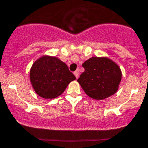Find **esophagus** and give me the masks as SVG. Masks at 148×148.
<instances>
[{
	"instance_id": "obj_1",
	"label": "esophagus",
	"mask_w": 148,
	"mask_h": 148,
	"mask_svg": "<svg viewBox=\"0 0 148 148\" xmlns=\"http://www.w3.org/2000/svg\"><path fill=\"white\" fill-rule=\"evenodd\" d=\"M74 75H75L76 78L78 79V77H79V71H78V70H77V71H74Z\"/></svg>"
}]
</instances>
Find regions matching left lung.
Instances as JSON below:
<instances>
[{
  "instance_id": "left-lung-1",
  "label": "left lung",
  "mask_w": 148,
  "mask_h": 148,
  "mask_svg": "<svg viewBox=\"0 0 148 148\" xmlns=\"http://www.w3.org/2000/svg\"><path fill=\"white\" fill-rule=\"evenodd\" d=\"M84 71L77 82L89 97L103 100L119 88L122 73L118 64L107 57H93L84 62Z\"/></svg>"
}]
</instances>
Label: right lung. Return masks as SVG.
Listing matches in <instances>:
<instances>
[{
    "label": "right lung",
    "instance_id": "obj_1",
    "mask_svg": "<svg viewBox=\"0 0 148 148\" xmlns=\"http://www.w3.org/2000/svg\"><path fill=\"white\" fill-rule=\"evenodd\" d=\"M29 79L37 95L52 99L60 96L76 77L64 62L55 57L42 56L32 64Z\"/></svg>",
    "mask_w": 148,
    "mask_h": 148
}]
</instances>
